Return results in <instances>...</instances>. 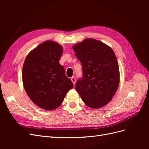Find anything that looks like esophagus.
<instances>
[{
    "instance_id": "34e87169",
    "label": "esophagus",
    "mask_w": 149,
    "mask_h": 149,
    "mask_svg": "<svg viewBox=\"0 0 149 149\" xmlns=\"http://www.w3.org/2000/svg\"><path fill=\"white\" fill-rule=\"evenodd\" d=\"M71 81L73 82V84L74 85V84H75V83H76V78L74 77V76H73V77H71Z\"/></svg>"
}]
</instances>
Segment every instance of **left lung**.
I'll return each instance as SVG.
<instances>
[{"label":"left lung","mask_w":149,"mask_h":149,"mask_svg":"<svg viewBox=\"0 0 149 149\" xmlns=\"http://www.w3.org/2000/svg\"><path fill=\"white\" fill-rule=\"evenodd\" d=\"M82 66L76 89L83 102L100 108L111 101L119 84L118 60L113 50L98 40L88 38L73 47Z\"/></svg>","instance_id":"left-lung-1"}]
</instances>
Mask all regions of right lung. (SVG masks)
<instances>
[{
    "label": "right lung",
    "instance_id": "obj_1",
    "mask_svg": "<svg viewBox=\"0 0 149 149\" xmlns=\"http://www.w3.org/2000/svg\"><path fill=\"white\" fill-rule=\"evenodd\" d=\"M63 48L52 41L44 42L26 57L22 80L26 94L36 105L46 110L59 107L73 84L59 60Z\"/></svg>",
    "mask_w": 149,
    "mask_h": 149
}]
</instances>
